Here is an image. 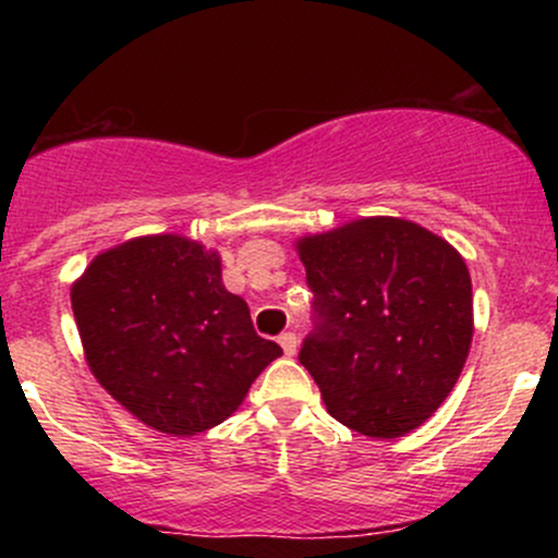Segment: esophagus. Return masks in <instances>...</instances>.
<instances>
[{
    "instance_id": "1",
    "label": "esophagus",
    "mask_w": 558,
    "mask_h": 558,
    "mask_svg": "<svg viewBox=\"0 0 558 558\" xmlns=\"http://www.w3.org/2000/svg\"><path fill=\"white\" fill-rule=\"evenodd\" d=\"M278 343H280V349H283V354H286V356H293V354H296V349H299V338H296V332H283V336L278 338Z\"/></svg>"
}]
</instances>
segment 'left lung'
I'll return each mask as SVG.
<instances>
[{
    "label": "left lung",
    "instance_id": "8db88e82",
    "mask_svg": "<svg viewBox=\"0 0 558 558\" xmlns=\"http://www.w3.org/2000/svg\"><path fill=\"white\" fill-rule=\"evenodd\" d=\"M317 330L301 345L325 409L386 440L417 430L457 386L475 332L466 262L401 217L301 235Z\"/></svg>",
    "mask_w": 558,
    "mask_h": 558
}]
</instances>
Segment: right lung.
<instances>
[{"label":"right lung","mask_w":558,"mask_h":558,"mask_svg":"<svg viewBox=\"0 0 558 558\" xmlns=\"http://www.w3.org/2000/svg\"><path fill=\"white\" fill-rule=\"evenodd\" d=\"M70 301L99 386L165 435L220 425L283 354L222 286L220 254L189 235H138L96 254Z\"/></svg>","instance_id":"add662e5"}]
</instances>
